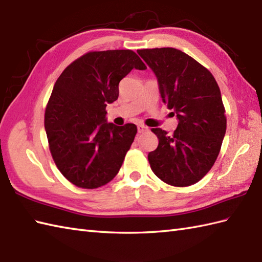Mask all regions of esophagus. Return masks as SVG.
Wrapping results in <instances>:
<instances>
[{"mask_svg":"<svg viewBox=\"0 0 262 262\" xmlns=\"http://www.w3.org/2000/svg\"><path fill=\"white\" fill-rule=\"evenodd\" d=\"M149 129L148 127L146 126V125H143V124H138V132L139 133H143V132H146V131H148Z\"/></svg>","mask_w":262,"mask_h":262,"instance_id":"esophagus-1","label":"esophagus"}]
</instances>
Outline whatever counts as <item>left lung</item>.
Masks as SVG:
<instances>
[{
	"label": "left lung",
	"mask_w": 262,
	"mask_h": 262,
	"mask_svg": "<svg viewBox=\"0 0 262 262\" xmlns=\"http://www.w3.org/2000/svg\"><path fill=\"white\" fill-rule=\"evenodd\" d=\"M158 78L162 101L178 119L171 136L151 129L159 140L148 155L155 175L176 187L196 184L211 170L226 131L225 108L214 76L175 48L138 50Z\"/></svg>",
	"instance_id": "left-lung-1"
}]
</instances>
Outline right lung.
<instances>
[{
  "label": "right lung",
  "instance_id": "right-lung-1",
  "mask_svg": "<svg viewBox=\"0 0 262 262\" xmlns=\"http://www.w3.org/2000/svg\"><path fill=\"white\" fill-rule=\"evenodd\" d=\"M146 65L132 50L90 51L56 80L46 106L49 150L62 176L94 189L116 176L137 135V125L107 123L106 105L119 97V83Z\"/></svg>",
  "mask_w": 262,
  "mask_h": 262
}]
</instances>
